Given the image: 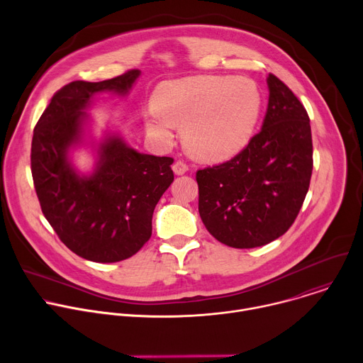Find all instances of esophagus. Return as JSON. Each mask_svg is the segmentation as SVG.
Wrapping results in <instances>:
<instances>
[{
	"mask_svg": "<svg viewBox=\"0 0 363 363\" xmlns=\"http://www.w3.org/2000/svg\"><path fill=\"white\" fill-rule=\"evenodd\" d=\"M172 171L175 175H184L186 174L188 171V165L184 162V161H177L174 165H172Z\"/></svg>",
	"mask_w": 363,
	"mask_h": 363,
	"instance_id": "1",
	"label": "esophagus"
}]
</instances>
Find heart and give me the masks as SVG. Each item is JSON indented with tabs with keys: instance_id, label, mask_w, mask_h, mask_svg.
<instances>
[{
	"instance_id": "obj_1",
	"label": "heart",
	"mask_w": 363,
	"mask_h": 363,
	"mask_svg": "<svg viewBox=\"0 0 363 363\" xmlns=\"http://www.w3.org/2000/svg\"><path fill=\"white\" fill-rule=\"evenodd\" d=\"M145 115L146 133L169 143L181 125L184 146L201 162H223L250 142L263 109L257 83L247 77L194 76L162 82Z\"/></svg>"
}]
</instances>
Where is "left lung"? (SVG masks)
<instances>
[{
	"label": "left lung",
	"mask_w": 363,
	"mask_h": 363,
	"mask_svg": "<svg viewBox=\"0 0 363 363\" xmlns=\"http://www.w3.org/2000/svg\"><path fill=\"white\" fill-rule=\"evenodd\" d=\"M262 130L221 165L196 172L198 210L206 230L234 248L266 245L294 223L313 169L310 119L294 93L267 76Z\"/></svg>",
	"instance_id": "left-lung-1"
}]
</instances>
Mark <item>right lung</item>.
I'll use <instances>...</instances> for the list:
<instances>
[{
	"label": "right lung",
	"mask_w": 363,
	"mask_h": 363,
	"mask_svg": "<svg viewBox=\"0 0 363 363\" xmlns=\"http://www.w3.org/2000/svg\"><path fill=\"white\" fill-rule=\"evenodd\" d=\"M140 76L130 70L103 82L76 80L62 87L38 119L31 143V174L45 220L77 255L116 263L136 254L152 234V216L174 181L172 158L140 153L115 130L90 135L87 111L96 96L125 97ZM89 145V174L72 164L74 148Z\"/></svg>",
	"instance_id": "right-lung-1"
}]
</instances>
